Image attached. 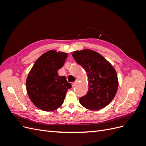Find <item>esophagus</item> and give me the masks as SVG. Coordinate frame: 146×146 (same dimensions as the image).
I'll return each mask as SVG.
<instances>
[{
  "instance_id": "1",
  "label": "esophagus",
  "mask_w": 146,
  "mask_h": 146,
  "mask_svg": "<svg viewBox=\"0 0 146 146\" xmlns=\"http://www.w3.org/2000/svg\"><path fill=\"white\" fill-rule=\"evenodd\" d=\"M76 84H77V81L72 83V86L73 88H74V87H75V86H76Z\"/></svg>"
}]
</instances>
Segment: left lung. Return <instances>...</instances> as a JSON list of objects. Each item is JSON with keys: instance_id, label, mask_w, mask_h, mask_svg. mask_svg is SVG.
I'll return each instance as SVG.
<instances>
[{"instance_id": "obj_1", "label": "left lung", "mask_w": 146, "mask_h": 146, "mask_svg": "<svg viewBox=\"0 0 146 146\" xmlns=\"http://www.w3.org/2000/svg\"><path fill=\"white\" fill-rule=\"evenodd\" d=\"M72 55L88 75L89 88L87 94L79 99L80 104L91 110L104 108L112 101L117 90L115 69L104 56L92 50L76 51Z\"/></svg>"}]
</instances>
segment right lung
<instances>
[{
    "label": "right lung",
    "instance_id": "obj_1",
    "mask_svg": "<svg viewBox=\"0 0 146 146\" xmlns=\"http://www.w3.org/2000/svg\"><path fill=\"white\" fill-rule=\"evenodd\" d=\"M68 55L51 50L35 61L26 80L27 94L33 104L44 111H51L63 104L71 84L58 70L63 67Z\"/></svg>",
    "mask_w": 146,
    "mask_h": 146
}]
</instances>
